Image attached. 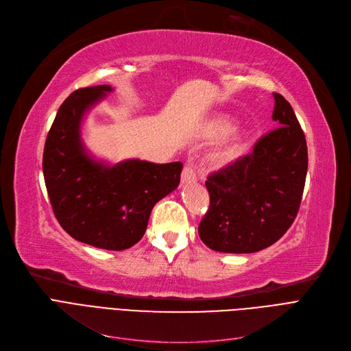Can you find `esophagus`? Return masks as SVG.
<instances>
[{
  "label": "esophagus",
  "mask_w": 351,
  "mask_h": 351,
  "mask_svg": "<svg viewBox=\"0 0 351 351\" xmlns=\"http://www.w3.org/2000/svg\"><path fill=\"white\" fill-rule=\"evenodd\" d=\"M194 180H195V170L193 169L191 164H187V166H185V167L182 169L181 181H182V182H191V181H194Z\"/></svg>",
  "instance_id": "34e87169"
}]
</instances>
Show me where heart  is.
Segmentation results:
<instances>
[{"label": "heart", "instance_id": "obj_1", "mask_svg": "<svg viewBox=\"0 0 351 351\" xmlns=\"http://www.w3.org/2000/svg\"><path fill=\"white\" fill-rule=\"evenodd\" d=\"M234 119L230 116H214L208 121H205L199 132V137L202 140H214L218 137H223L208 156V161L214 169L228 167L230 164L237 161L245 152L246 143H248V134L245 130H233Z\"/></svg>", "mask_w": 351, "mask_h": 351}]
</instances>
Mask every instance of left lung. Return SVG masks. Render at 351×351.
<instances>
[{
    "label": "left lung",
    "mask_w": 351,
    "mask_h": 351,
    "mask_svg": "<svg viewBox=\"0 0 351 351\" xmlns=\"http://www.w3.org/2000/svg\"><path fill=\"white\" fill-rule=\"evenodd\" d=\"M279 128L262 136L254 152L208 176L210 208L198 225L208 248L228 254L262 251L293 223L307 173V146L298 117L274 93Z\"/></svg>",
    "instance_id": "obj_1"
}]
</instances>
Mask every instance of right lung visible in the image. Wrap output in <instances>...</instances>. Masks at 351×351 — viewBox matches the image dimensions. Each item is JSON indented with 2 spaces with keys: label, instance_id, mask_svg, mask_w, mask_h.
I'll use <instances>...</instances> for the list:
<instances>
[{
  "label": "right lung",
  "instance_id": "1",
  "mask_svg": "<svg viewBox=\"0 0 351 351\" xmlns=\"http://www.w3.org/2000/svg\"><path fill=\"white\" fill-rule=\"evenodd\" d=\"M112 90L82 88L62 103L47 136L43 170L62 228L79 242L123 251L143 238L156 202L178 187L182 162L132 158L110 166L88 154L82 119Z\"/></svg>",
  "mask_w": 351,
  "mask_h": 351
}]
</instances>
